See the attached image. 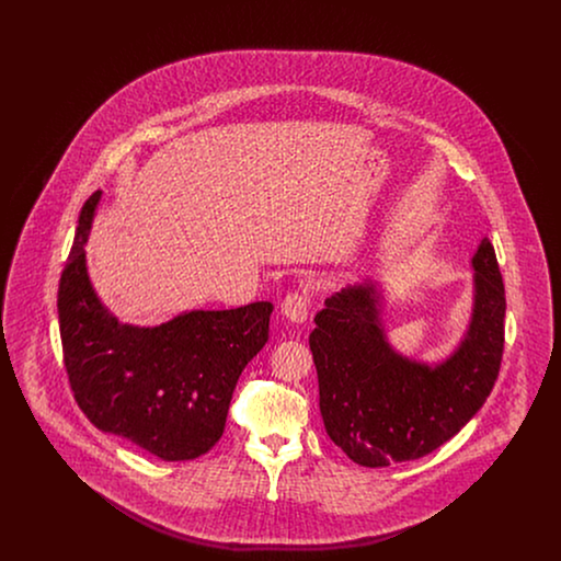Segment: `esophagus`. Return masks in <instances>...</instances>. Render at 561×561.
I'll return each instance as SVG.
<instances>
[{
  "mask_svg": "<svg viewBox=\"0 0 561 561\" xmlns=\"http://www.w3.org/2000/svg\"><path fill=\"white\" fill-rule=\"evenodd\" d=\"M309 307H311V296L305 290H293V293L286 294V298L282 302V313L286 320L302 323V321H307Z\"/></svg>",
  "mask_w": 561,
  "mask_h": 561,
  "instance_id": "esophagus-1",
  "label": "esophagus"
}]
</instances>
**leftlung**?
Here are the masks:
<instances>
[{
    "instance_id": "8db88e82",
    "label": "left lung",
    "mask_w": 561,
    "mask_h": 561,
    "mask_svg": "<svg viewBox=\"0 0 561 561\" xmlns=\"http://www.w3.org/2000/svg\"><path fill=\"white\" fill-rule=\"evenodd\" d=\"M476 309L467 339L437 368L387 345L376 294L355 286L325 298L309 336L330 439L362 467H389L437 450L490 396L505 348V284L490 240L473 256Z\"/></svg>"
}]
</instances>
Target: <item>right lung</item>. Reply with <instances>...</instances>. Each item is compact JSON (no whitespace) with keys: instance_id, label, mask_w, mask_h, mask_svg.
I'll use <instances>...</instances> for the list:
<instances>
[{"instance_id":"add662e5","label":"right lung","mask_w":561,"mask_h":561,"mask_svg":"<svg viewBox=\"0 0 561 561\" xmlns=\"http://www.w3.org/2000/svg\"><path fill=\"white\" fill-rule=\"evenodd\" d=\"M99 197L94 191L81 208L58 284L73 398L94 427L161 460H193L220 439L240 374L267 343L273 305L191 311L158 328L117 323L92 290L83 259Z\"/></svg>"}]
</instances>
